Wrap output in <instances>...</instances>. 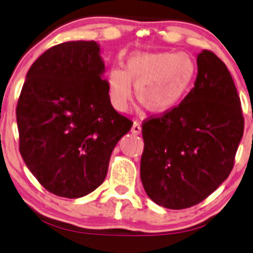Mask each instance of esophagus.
I'll use <instances>...</instances> for the list:
<instances>
[{
	"label": "esophagus",
	"mask_w": 253,
	"mask_h": 253,
	"mask_svg": "<svg viewBox=\"0 0 253 253\" xmlns=\"http://www.w3.org/2000/svg\"><path fill=\"white\" fill-rule=\"evenodd\" d=\"M141 130H142V127H141V126H139V123L133 122L132 127H131V132L135 133V135H138V133H141Z\"/></svg>",
	"instance_id": "esophagus-1"
}]
</instances>
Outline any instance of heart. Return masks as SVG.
<instances>
[{
    "label": "heart",
    "instance_id": "heart-1",
    "mask_svg": "<svg viewBox=\"0 0 253 253\" xmlns=\"http://www.w3.org/2000/svg\"><path fill=\"white\" fill-rule=\"evenodd\" d=\"M195 73V63L186 54L136 52L127 60L126 70L112 68L109 73L111 103L117 110H126L133 96V82L137 99L149 111H170L182 102Z\"/></svg>",
    "mask_w": 253,
    "mask_h": 253
}]
</instances>
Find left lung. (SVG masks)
Listing matches in <instances>:
<instances>
[{
  "label": "left lung",
  "instance_id": "8db88e82",
  "mask_svg": "<svg viewBox=\"0 0 253 253\" xmlns=\"http://www.w3.org/2000/svg\"><path fill=\"white\" fill-rule=\"evenodd\" d=\"M197 69L195 86L177 107L142 124L143 186L172 210L203 202L229 177L244 132L241 98L224 62L203 50Z\"/></svg>",
  "mask_w": 253,
  "mask_h": 253
}]
</instances>
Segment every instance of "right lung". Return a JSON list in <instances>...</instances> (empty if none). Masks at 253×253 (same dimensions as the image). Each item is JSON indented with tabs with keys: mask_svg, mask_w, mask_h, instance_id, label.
<instances>
[{
	"mask_svg": "<svg viewBox=\"0 0 253 253\" xmlns=\"http://www.w3.org/2000/svg\"><path fill=\"white\" fill-rule=\"evenodd\" d=\"M95 41L51 46L34 62L16 107L20 152L49 192L80 198L105 179L132 121L112 108Z\"/></svg>",
	"mask_w": 253,
	"mask_h": 253,
	"instance_id": "1",
	"label": "right lung"
}]
</instances>
